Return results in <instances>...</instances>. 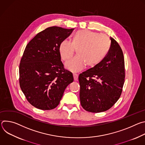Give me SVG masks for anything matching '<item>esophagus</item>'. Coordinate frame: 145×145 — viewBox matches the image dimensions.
<instances>
[{"label":"esophagus","mask_w":145,"mask_h":145,"mask_svg":"<svg viewBox=\"0 0 145 145\" xmlns=\"http://www.w3.org/2000/svg\"><path fill=\"white\" fill-rule=\"evenodd\" d=\"M73 77H74V80H77L78 79V75L77 74L74 73V74H73Z\"/></svg>","instance_id":"34e87169"}]
</instances>
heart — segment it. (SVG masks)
Instances as JSON below:
<instances>
[{"mask_svg": "<svg viewBox=\"0 0 145 145\" xmlns=\"http://www.w3.org/2000/svg\"><path fill=\"white\" fill-rule=\"evenodd\" d=\"M110 39L105 34L88 30L78 31L72 42L68 39L62 40L59 45V52L63 60L69 58L74 49H77V56L65 63V68L72 72L83 70L86 64L94 66L104 58L110 47Z\"/></svg>", "mask_w": 145, "mask_h": 145, "instance_id": "1", "label": "heart"}]
</instances>
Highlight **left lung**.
<instances>
[{"label": "left lung", "mask_w": 145, "mask_h": 145, "mask_svg": "<svg viewBox=\"0 0 145 145\" xmlns=\"http://www.w3.org/2000/svg\"><path fill=\"white\" fill-rule=\"evenodd\" d=\"M106 56L94 67L80 74L81 105L91 112H104L119 99L125 82V60L121 48L110 37Z\"/></svg>", "instance_id": "left-lung-1"}]
</instances>
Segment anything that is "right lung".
Returning <instances> with one entry per match:
<instances>
[{"label": "right lung", "instance_id": "right-lung-1", "mask_svg": "<svg viewBox=\"0 0 145 145\" xmlns=\"http://www.w3.org/2000/svg\"><path fill=\"white\" fill-rule=\"evenodd\" d=\"M74 29L53 26L38 33L27 45L19 65V84L27 101L37 108L50 110L59 103L72 73L61 61L59 45Z\"/></svg>", "mask_w": 145, "mask_h": 145}]
</instances>
